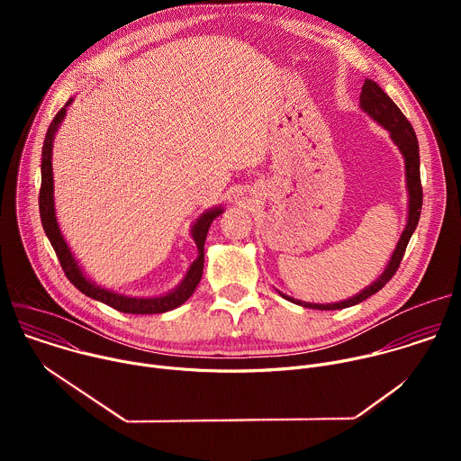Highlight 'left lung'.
<instances>
[{
	"instance_id": "1",
	"label": "left lung",
	"mask_w": 461,
	"mask_h": 461,
	"mask_svg": "<svg viewBox=\"0 0 461 461\" xmlns=\"http://www.w3.org/2000/svg\"><path fill=\"white\" fill-rule=\"evenodd\" d=\"M359 107L374 120L377 122L381 127H384L388 131V135L392 139V142L396 144V148L400 149V153L403 155L405 160V180H407V193H409V215H407V224L405 230L392 251L390 260L386 262V267L383 270V274L366 288H363L359 294H356L350 299L339 301V303H328V304H319V303H304L299 299H294L283 292H279L285 299L304 306V308H312V310H341V308H348L354 304H359L361 301L368 299L370 295H374L375 292H379L390 279L392 276L398 272L400 262L405 255L407 244L420 222V215H421V204H423V189H421V178H420V146H418V139L414 129L411 125V122L405 118V114L400 111V107L390 100V96L370 78L365 80L363 89H361V96H359Z\"/></svg>"
}]
</instances>
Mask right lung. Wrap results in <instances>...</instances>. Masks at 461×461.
Returning a JSON list of instances; mask_svg holds the SVG:
<instances>
[{"label": "right lung", "mask_w": 461, "mask_h": 461, "mask_svg": "<svg viewBox=\"0 0 461 461\" xmlns=\"http://www.w3.org/2000/svg\"><path fill=\"white\" fill-rule=\"evenodd\" d=\"M73 104V98L68 100L59 113L54 116V120L50 122L47 135H45V142H43V149H41V189H40V217H41V224L45 230V235L49 237L58 258L59 265L68 276V279L87 297L100 301L104 304L113 306L118 312L123 313H164L169 312L180 304H184L191 294L194 292L196 285L201 283L203 277V270H204V242L208 237V230L213 222L215 217H219L224 208L222 206H215L206 210L204 213H201V217L196 219L191 226V237L196 244V258L191 262L184 279L167 294L162 295H155V297H131L125 294H118L113 290H107L104 286H98L95 281H91L86 272L82 270L80 262L77 260V257L73 255L68 240L63 239L58 219H56V208H54V178H52V142L56 137V131L61 125L65 114H68V107Z\"/></svg>", "instance_id": "obj_1"}]
</instances>
